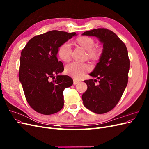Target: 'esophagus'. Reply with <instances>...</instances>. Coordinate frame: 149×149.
I'll list each match as a JSON object with an SVG mask.
<instances>
[{
	"instance_id": "obj_1",
	"label": "esophagus",
	"mask_w": 149,
	"mask_h": 149,
	"mask_svg": "<svg viewBox=\"0 0 149 149\" xmlns=\"http://www.w3.org/2000/svg\"><path fill=\"white\" fill-rule=\"evenodd\" d=\"M78 83H79V81L76 80L75 79H73V84H78Z\"/></svg>"
}]
</instances>
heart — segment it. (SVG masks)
<instances>
[{
	"mask_svg": "<svg viewBox=\"0 0 149 149\" xmlns=\"http://www.w3.org/2000/svg\"><path fill=\"white\" fill-rule=\"evenodd\" d=\"M75 43L85 51L87 52L88 59L93 61L100 60L101 56L100 49L94 48L95 45L94 40L91 37L83 36L76 40ZM71 54V46L69 42H65L59 47L57 51V55L60 60L63 62L69 61ZM90 70V67L85 63H71L65 67V73L74 78H80Z\"/></svg>",
	"mask_w": 149,
	"mask_h": 149,
	"instance_id": "1",
	"label": "heart"
}]
</instances>
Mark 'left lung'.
I'll return each instance as SVG.
<instances>
[{
	"label": "left lung",
	"instance_id": "8db88e82",
	"mask_svg": "<svg viewBox=\"0 0 149 149\" xmlns=\"http://www.w3.org/2000/svg\"><path fill=\"white\" fill-rule=\"evenodd\" d=\"M82 35L97 37L103 45L101 56L89 75L99 79L85 80L88 89L82 95L84 106L96 114L112 110L119 101L128 82L130 61L125 45L113 31L96 29Z\"/></svg>",
	"mask_w": 149,
	"mask_h": 149
}]
</instances>
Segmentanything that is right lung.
<instances>
[{"label":"right lung","mask_w":149,"mask_h":149,"mask_svg":"<svg viewBox=\"0 0 149 149\" xmlns=\"http://www.w3.org/2000/svg\"><path fill=\"white\" fill-rule=\"evenodd\" d=\"M76 35L75 32L49 31L30 39L21 52L19 81L26 101L38 113L53 114L63 107V92L73 81L60 74L64 67L58 60L57 51L62 43Z\"/></svg>","instance_id":"1"}]
</instances>
